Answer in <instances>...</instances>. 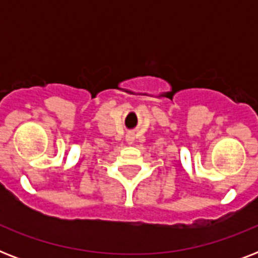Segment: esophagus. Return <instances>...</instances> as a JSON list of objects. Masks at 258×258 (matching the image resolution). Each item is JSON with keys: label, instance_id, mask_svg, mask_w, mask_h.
Returning a JSON list of instances; mask_svg holds the SVG:
<instances>
[{"label": "esophagus", "instance_id": "34e87169", "mask_svg": "<svg viewBox=\"0 0 258 258\" xmlns=\"http://www.w3.org/2000/svg\"><path fill=\"white\" fill-rule=\"evenodd\" d=\"M125 141L128 145H133L134 141H135V137H134V133H128L127 134V137H125Z\"/></svg>", "mask_w": 258, "mask_h": 258}]
</instances>
